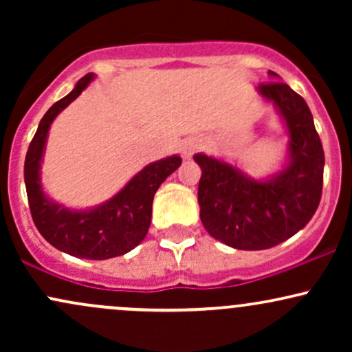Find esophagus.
I'll list each match as a JSON object with an SVG mask.
<instances>
[{"label":"esophagus","mask_w":352,"mask_h":352,"mask_svg":"<svg viewBox=\"0 0 352 352\" xmlns=\"http://www.w3.org/2000/svg\"><path fill=\"white\" fill-rule=\"evenodd\" d=\"M197 148H199L197 142H193V140H187V142H184V145H182V153L188 159V157H192L193 153L197 152Z\"/></svg>","instance_id":"obj_1"}]
</instances>
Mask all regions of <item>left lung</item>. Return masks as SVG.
I'll return each instance as SVG.
<instances>
[{
	"instance_id": "8db88e82",
	"label": "left lung",
	"mask_w": 352,
	"mask_h": 352,
	"mask_svg": "<svg viewBox=\"0 0 352 352\" xmlns=\"http://www.w3.org/2000/svg\"><path fill=\"white\" fill-rule=\"evenodd\" d=\"M276 79L278 74L270 71ZM288 129V165L268 180H253L233 165L197 153L200 218L215 240L236 250H266L306 227L322 192L324 151L300 94L281 80L258 86Z\"/></svg>"
}]
</instances>
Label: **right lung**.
<instances>
[{
	"mask_svg": "<svg viewBox=\"0 0 352 352\" xmlns=\"http://www.w3.org/2000/svg\"><path fill=\"white\" fill-rule=\"evenodd\" d=\"M94 79L80 78L66 98L52 104L39 122L24 160V182L36 228L54 248L86 260H107L134 250L147 235L153 195L162 182L180 167L179 155L145 165L111 200L91 210L64 208L44 195L39 168L52 120Z\"/></svg>",
	"mask_w": 352,
	"mask_h": 352,
	"instance_id": "1",
	"label": "right lung"
}]
</instances>
